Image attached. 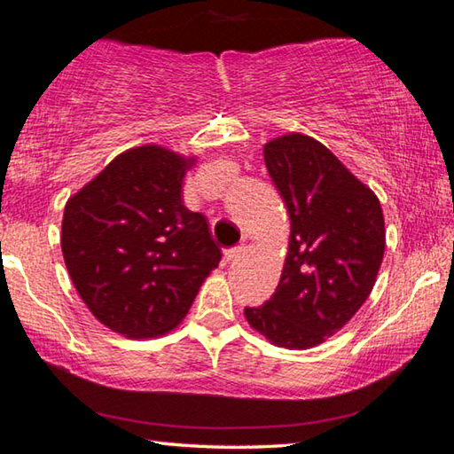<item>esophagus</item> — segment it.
Instances as JSON below:
<instances>
[{"label":"esophagus","mask_w":454,"mask_h":454,"mask_svg":"<svg viewBox=\"0 0 454 454\" xmlns=\"http://www.w3.org/2000/svg\"><path fill=\"white\" fill-rule=\"evenodd\" d=\"M244 252H246V246H236V248H230L224 252V260L226 262H234V260L244 256Z\"/></svg>","instance_id":"34e87169"}]
</instances>
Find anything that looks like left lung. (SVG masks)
<instances>
[{
  "label": "left lung",
  "mask_w": 454,
  "mask_h": 454,
  "mask_svg": "<svg viewBox=\"0 0 454 454\" xmlns=\"http://www.w3.org/2000/svg\"><path fill=\"white\" fill-rule=\"evenodd\" d=\"M264 162L290 216L278 286L248 325L276 347L312 348L338 333L371 294L384 256L379 198L326 145L288 134L264 145Z\"/></svg>",
  "instance_id": "left-lung-1"
}]
</instances>
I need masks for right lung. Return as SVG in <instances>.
I'll use <instances>...</instances> for the list:
<instances>
[{"instance_id": "right-lung-1", "label": "right lung", "mask_w": 454, "mask_h": 454, "mask_svg": "<svg viewBox=\"0 0 454 454\" xmlns=\"http://www.w3.org/2000/svg\"><path fill=\"white\" fill-rule=\"evenodd\" d=\"M192 164L194 158L140 145L67 200L61 222L67 272L90 312L114 333L166 334L220 262L208 220L182 204Z\"/></svg>"}]
</instances>
